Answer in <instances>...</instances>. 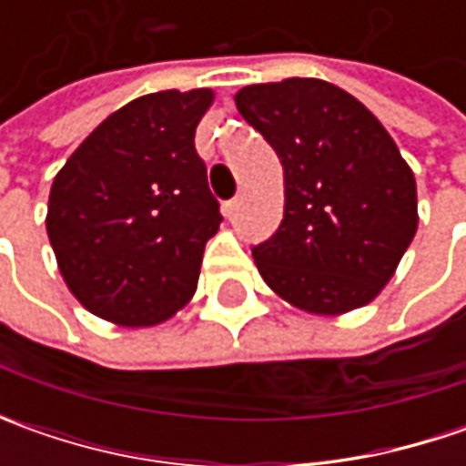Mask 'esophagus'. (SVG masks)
<instances>
[{"mask_svg": "<svg viewBox=\"0 0 466 466\" xmlns=\"http://www.w3.org/2000/svg\"><path fill=\"white\" fill-rule=\"evenodd\" d=\"M238 205H241V197H233V199H228V202L223 205L225 218H233V215H236V209H238Z\"/></svg>", "mask_w": 466, "mask_h": 466, "instance_id": "esophagus-1", "label": "esophagus"}]
</instances>
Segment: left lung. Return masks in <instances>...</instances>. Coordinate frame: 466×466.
Wrapping results in <instances>:
<instances>
[{
    "label": "left lung",
    "mask_w": 466,
    "mask_h": 466,
    "mask_svg": "<svg viewBox=\"0 0 466 466\" xmlns=\"http://www.w3.org/2000/svg\"><path fill=\"white\" fill-rule=\"evenodd\" d=\"M236 108L285 173L278 230L251 246L264 282L309 313H345L379 296L418 230L415 176L381 121L324 80L238 90Z\"/></svg>",
    "instance_id": "left-lung-1"
}]
</instances>
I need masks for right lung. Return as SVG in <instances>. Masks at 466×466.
Wrapping results in <instances>:
<instances>
[{
  "label": "right lung",
  "instance_id": "obj_1",
  "mask_svg": "<svg viewBox=\"0 0 466 466\" xmlns=\"http://www.w3.org/2000/svg\"><path fill=\"white\" fill-rule=\"evenodd\" d=\"M212 90H160L127 103L56 173L46 230L69 290L121 327H150L197 290L223 223L194 147Z\"/></svg>",
  "mask_w": 466,
  "mask_h": 466
}]
</instances>
